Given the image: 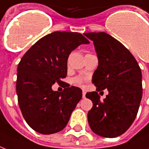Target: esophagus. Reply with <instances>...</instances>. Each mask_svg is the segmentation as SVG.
I'll return each mask as SVG.
<instances>
[{
    "label": "esophagus",
    "mask_w": 149,
    "mask_h": 149,
    "mask_svg": "<svg viewBox=\"0 0 149 149\" xmlns=\"http://www.w3.org/2000/svg\"><path fill=\"white\" fill-rule=\"evenodd\" d=\"M85 94H86V92L84 90H83V92H82V97H83V98L85 97Z\"/></svg>",
    "instance_id": "1"
}]
</instances>
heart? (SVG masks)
Segmentation results:
<instances>
[{"instance_id": "obj_1", "label": "heart", "mask_w": 149, "mask_h": 149, "mask_svg": "<svg viewBox=\"0 0 149 149\" xmlns=\"http://www.w3.org/2000/svg\"><path fill=\"white\" fill-rule=\"evenodd\" d=\"M86 81V79L84 77H75L72 81L73 83H75L76 84H78V85H82L84 84V81Z\"/></svg>"}]
</instances>
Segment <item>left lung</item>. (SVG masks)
Returning <instances> with one entry per match:
<instances>
[{"label":"left lung","instance_id":"left-lung-1","mask_svg":"<svg viewBox=\"0 0 149 149\" xmlns=\"http://www.w3.org/2000/svg\"><path fill=\"white\" fill-rule=\"evenodd\" d=\"M84 35L93 41L98 58L92 81L97 91H109L104 102L97 92L86 93L93 101L88 121L96 134L116 137L128 130L137 115L142 98L141 68L131 52L112 36L104 32Z\"/></svg>","mask_w":149,"mask_h":149}]
</instances>
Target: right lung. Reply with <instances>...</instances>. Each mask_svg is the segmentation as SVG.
<instances>
[{
    "label": "right lung",
    "instance_id": "right-lung-1",
    "mask_svg": "<svg viewBox=\"0 0 149 149\" xmlns=\"http://www.w3.org/2000/svg\"><path fill=\"white\" fill-rule=\"evenodd\" d=\"M89 41L79 33L54 32L34 44L17 67V94L25 121L45 135L61 131L82 98L80 88L61 81L67 76L69 54ZM55 83L64 84L61 93L53 91Z\"/></svg>",
    "mask_w": 149,
    "mask_h": 149
}]
</instances>
